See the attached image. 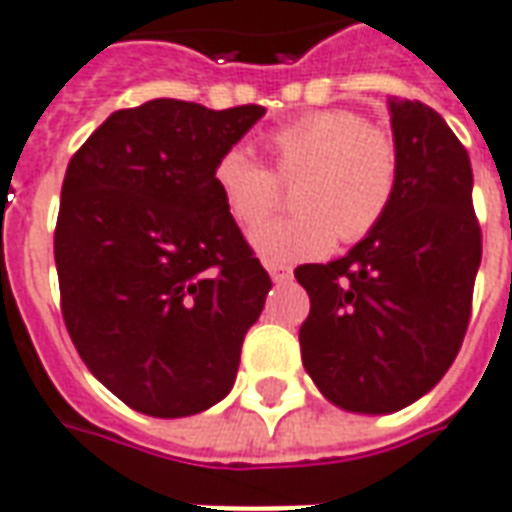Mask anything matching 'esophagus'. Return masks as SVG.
I'll list each match as a JSON object with an SVG mask.
<instances>
[{
    "label": "esophagus",
    "mask_w": 512,
    "mask_h": 512,
    "mask_svg": "<svg viewBox=\"0 0 512 512\" xmlns=\"http://www.w3.org/2000/svg\"><path fill=\"white\" fill-rule=\"evenodd\" d=\"M266 268H268V274H271V280L274 282H288L291 280V268L288 266H280V263H266Z\"/></svg>",
    "instance_id": "1"
}]
</instances>
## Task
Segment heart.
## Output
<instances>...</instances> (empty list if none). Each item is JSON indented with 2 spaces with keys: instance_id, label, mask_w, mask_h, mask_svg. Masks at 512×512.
I'll return each mask as SVG.
<instances>
[{
  "instance_id": "obj_1",
  "label": "heart",
  "mask_w": 512,
  "mask_h": 512,
  "mask_svg": "<svg viewBox=\"0 0 512 512\" xmlns=\"http://www.w3.org/2000/svg\"><path fill=\"white\" fill-rule=\"evenodd\" d=\"M274 171L244 146L224 149L213 185L232 219L255 227L279 201L280 181L297 180V213L252 232L266 263L324 257L335 244H357L391 213L402 182V149L388 127L368 124L357 110H313L268 132Z\"/></svg>"
}]
</instances>
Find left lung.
<instances>
[{
  "label": "left lung",
  "mask_w": 512,
  "mask_h": 512,
  "mask_svg": "<svg viewBox=\"0 0 512 512\" xmlns=\"http://www.w3.org/2000/svg\"><path fill=\"white\" fill-rule=\"evenodd\" d=\"M402 182L391 213L349 255L293 274L310 296L302 363L332 405L393 413L455 363L482 257L471 160L421 102L391 99Z\"/></svg>",
  "instance_id": "obj_1"
}]
</instances>
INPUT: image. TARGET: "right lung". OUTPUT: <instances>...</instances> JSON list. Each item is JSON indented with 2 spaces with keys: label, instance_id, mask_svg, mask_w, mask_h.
Masks as SVG:
<instances>
[{
  "label": "right lung",
  "instance_id": "add662e5",
  "mask_svg": "<svg viewBox=\"0 0 512 512\" xmlns=\"http://www.w3.org/2000/svg\"><path fill=\"white\" fill-rule=\"evenodd\" d=\"M266 107L152 99L74 152L55 227L60 310L82 363L155 418L230 393L268 271L213 185L216 157Z\"/></svg>",
  "mask_w": 512,
  "mask_h": 512
}]
</instances>
